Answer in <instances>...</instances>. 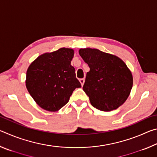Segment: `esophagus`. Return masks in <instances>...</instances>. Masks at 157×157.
I'll return each instance as SVG.
<instances>
[{"instance_id":"1","label":"esophagus","mask_w":157,"mask_h":157,"mask_svg":"<svg viewBox=\"0 0 157 157\" xmlns=\"http://www.w3.org/2000/svg\"><path fill=\"white\" fill-rule=\"evenodd\" d=\"M84 82H85V79H84V78H82V79H79V82H80V83H81V85H82V86H83V85H84Z\"/></svg>"}]
</instances>
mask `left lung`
Wrapping results in <instances>:
<instances>
[{"mask_svg":"<svg viewBox=\"0 0 157 157\" xmlns=\"http://www.w3.org/2000/svg\"><path fill=\"white\" fill-rule=\"evenodd\" d=\"M79 54L90 68L83 86L91 104L102 111L118 109L131 92L133 77L123 60L98 49L81 48Z\"/></svg>","mask_w":157,"mask_h":157,"instance_id":"left-lung-1","label":"left lung"}]
</instances>
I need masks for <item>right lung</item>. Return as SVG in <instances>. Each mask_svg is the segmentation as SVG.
<instances>
[{
    "mask_svg": "<svg viewBox=\"0 0 157 157\" xmlns=\"http://www.w3.org/2000/svg\"><path fill=\"white\" fill-rule=\"evenodd\" d=\"M73 55V49L62 48L40 55L28 67L26 88L44 109L59 110L67 104L74 90L81 87L71 64Z\"/></svg>",
    "mask_w": 157,
    "mask_h": 157,
    "instance_id": "obj_1",
    "label": "right lung"
}]
</instances>
